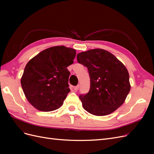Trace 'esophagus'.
Returning <instances> with one entry per match:
<instances>
[{"label":"esophagus","mask_w":154,"mask_h":154,"mask_svg":"<svg viewBox=\"0 0 154 154\" xmlns=\"http://www.w3.org/2000/svg\"><path fill=\"white\" fill-rule=\"evenodd\" d=\"M79 88H80V85H78L76 86H74V90L75 91H77L79 89Z\"/></svg>","instance_id":"34e87169"}]
</instances>
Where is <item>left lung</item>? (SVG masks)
I'll return each instance as SVG.
<instances>
[{"label": "left lung", "instance_id": "left-lung-1", "mask_svg": "<svg viewBox=\"0 0 154 154\" xmlns=\"http://www.w3.org/2000/svg\"><path fill=\"white\" fill-rule=\"evenodd\" d=\"M77 61L88 69L90 90L79 97L83 107L95 116H106L122 105L130 90L127 68L109 51L95 49L77 54Z\"/></svg>", "mask_w": 154, "mask_h": 154}]
</instances>
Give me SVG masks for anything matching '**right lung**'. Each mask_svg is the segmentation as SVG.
Wrapping results in <instances>:
<instances>
[{
    "label": "right lung",
    "mask_w": 154,
    "mask_h": 154,
    "mask_svg": "<svg viewBox=\"0 0 154 154\" xmlns=\"http://www.w3.org/2000/svg\"><path fill=\"white\" fill-rule=\"evenodd\" d=\"M76 50L65 46L46 49L29 60L21 78L26 98L35 108L50 112L59 109L71 91L70 72Z\"/></svg>",
    "instance_id": "add662e5"
}]
</instances>
